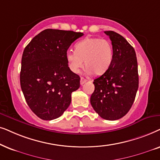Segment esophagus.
<instances>
[{"label": "esophagus", "instance_id": "34e87169", "mask_svg": "<svg viewBox=\"0 0 160 160\" xmlns=\"http://www.w3.org/2000/svg\"><path fill=\"white\" fill-rule=\"evenodd\" d=\"M86 81H87L86 79H85L84 78H80V85H83Z\"/></svg>", "mask_w": 160, "mask_h": 160}]
</instances>
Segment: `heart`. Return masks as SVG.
<instances>
[{
	"label": "heart",
	"mask_w": 160,
	"mask_h": 160,
	"mask_svg": "<svg viewBox=\"0 0 160 160\" xmlns=\"http://www.w3.org/2000/svg\"><path fill=\"white\" fill-rule=\"evenodd\" d=\"M113 57L110 42L99 38H87L75 44V50L66 52L68 67L73 73H78L84 62L88 73L97 75L104 74L109 69Z\"/></svg>",
	"instance_id": "heart-1"
}]
</instances>
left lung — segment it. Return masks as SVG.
I'll return each mask as SVG.
<instances>
[{
    "label": "left lung",
    "mask_w": 160,
    "mask_h": 160,
    "mask_svg": "<svg viewBox=\"0 0 160 160\" xmlns=\"http://www.w3.org/2000/svg\"><path fill=\"white\" fill-rule=\"evenodd\" d=\"M112 42L113 57L107 72L93 80L91 104L101 118L114 121L124 116L132 105L138 89L135 51L120 34L105 31Z\"/></svg>",
    "instance_id": "obj_1"
}]
</instances>
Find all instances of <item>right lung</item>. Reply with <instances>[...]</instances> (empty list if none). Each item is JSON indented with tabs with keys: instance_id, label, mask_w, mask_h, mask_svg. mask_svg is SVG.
<instances>
[{
	"instance_id": "right-lung-1",
	"label": "right lung",
	"mask_w": 160,
	"mask_h": 160,
	"mask_svg": "<svg viewBox=\"0 0 160 160\" xmlns=\"http://www.w3.org/2000/svg\"><path fill=\"white\" fill-rule=\"evenodd\" d=\"M83 33L46 29L33 38L22 57L20 86L31 110L39 118L60 117L71 103V95L80 88V76L68 67L66 52Z\"/></svg>"
}]
</instances>
